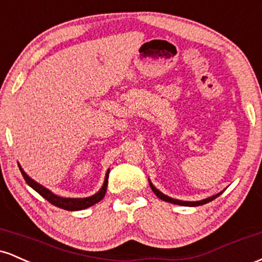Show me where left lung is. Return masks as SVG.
Segmentation results:
<instances>
[{"instance_id":"1","label":"left lung","mask_w":262,"mask_h":262,"mask_svg":"<svg viewBox=\"0 0 262 262\" xmlns=\"http://www.w3.org/2000/svg\"><path fill=\"white\" fill-rule=\"evenodd\" d=\"M149 185H150V187H151L152 192H154V193H155L156 196H158L159 198H160V200L165 201V202L173 203V204H179V206H186V207L202 206V204H206V203L210 202V201L215 200V198H217L218 196H221V194L223 193V191H222V192H219V193L214 194V196H210V197H208V198H204V200H201V201H180V200H176V198H171V197H169V196H166V194L162 193V192L159 191V189L156 188L154 185H152L150 180H149Z\"/></svg>"}]
</instances>
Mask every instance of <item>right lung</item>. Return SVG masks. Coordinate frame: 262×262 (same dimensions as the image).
I'll return each instance as SVG.
<instances>
[{
	"instance_id": "right-lung-1",
	"label": "right lung",
	"mask_w": 262,
	"mask_h": 262,
	"mask_svg": "<svg viewBox=\"0 0 262 262\" xmlns=\"http://www.w3.org/2000/svg\"><path fill=\"white\" fill-rule=\"evenodd\" d=\"M18 166H19V170H20V172H22L23 177H25L26 182L28 183V185L31 186L33 189H34V191H37L41 197H44L45 200L49 201L50 203L54 204V206L59 207V208L66 209V210L86 209V208H89V207L93 206V204L100 202L102 198L104 197V194H106L110 169H108L106 172V177H104L103 185H102L100 191L96 192L95 194H92V196H90V197H85V198H66V197H60V196H58V194L53 193L50 189H48L47 187H44V186H41L40 183L34 181V180L31 179V177L27 175V173L25 172V170L22 169V166H20L19 164H18Z\"/></svg>"
}]
</instances>
